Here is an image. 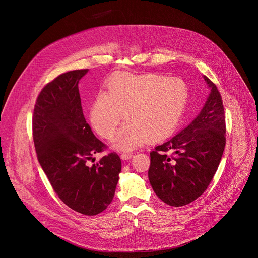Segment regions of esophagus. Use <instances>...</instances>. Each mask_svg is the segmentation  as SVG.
<instances>
[{
	"mask_svg": "<svg viewBox=\"0 0 258 258\" xmlns=\"http://www.w3.org/2000/svg\"><path fill=\"white\" fill-rule=\"evenodd\" d=\"M120 157H121V159H123V160H127V159H130V158H132V157H133V154H132V153L123 152V153H121Z\"/></svg>",
	"mask_w": 258,
	"mask_h": 258,
	"instance_id": "esophagus-1",
	"label": "esophagus"
}]
</instances>
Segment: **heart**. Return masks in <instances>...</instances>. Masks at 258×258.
Segmentation results:
<instances>
[{
	"instance_id": "b5f03b06",
	"label": "heart",
	"mask_w": 258,
	"mask_h": 258,
	"mask_svg": "<svg viewBox=\"0 0 258 258\" xmlns=\"http://www.w3.org/2000/svg\"><path fill=\"white\" fill-rule=\"evenodd\" d=\"M187 84L179 78L157 73H117L100 94L91 109V122L97 133L112 140L122 114L126 122L117 134L113 147L133 150L148 142L170 135L179 123L188 103Z\"/></svg>"
}]
</instances>
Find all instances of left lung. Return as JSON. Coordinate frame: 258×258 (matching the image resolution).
<instances>
[{
	"instance_id": "1",
	"label": "left lung",
	"mask_w": 258,
	"mask_h": 258,
	"mask_svg": "<svg viewBox=\"0 0 258 258\" xmlns=\"http://www.w3.org/2000/svg\"><path fill=\"white\" fill-rule=\"evenodd\" d=\"M199 115L179 134L150 152L148 176L155 194L170 206L187 205L208 188L226 146L225 108L216 86Z\"/></svg>"
}]
</instances>
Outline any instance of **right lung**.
<instances>
[{"label": "right lung", "instance_id": "add662e5", "mask_svg": "<svg viewBox=\"0 0 258 258\" xmlns=\"http://www.w3.org/2000/svg\"><path fill=\"white\" fill-rule=\"evenodd\" d=\"M88 70L62 73L42 89L33 109L32 137L38 160L62 202L82 214L96 215L114 197L121 160L113 152L87 165L107 148L83 112L79 82Z\"/></svg>", "mask_w": 258, "mask_h": 258}]
</instances>
